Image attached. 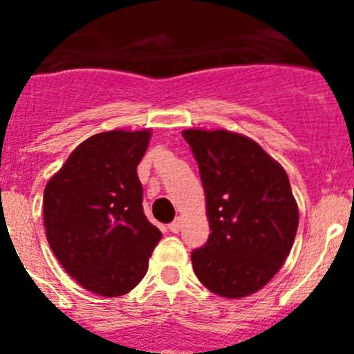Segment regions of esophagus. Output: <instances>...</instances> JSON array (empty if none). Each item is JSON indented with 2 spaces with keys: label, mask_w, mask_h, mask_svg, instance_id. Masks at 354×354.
Here are the masks:
<instances>
[{
  "label": "esophagus",
  "mask_w": 354,
  "mask_h": 354,
  "mask_svg": "<svg viewBox=\"0 0 354 354\" xmlns=\"http://www.w3.org/2000/svg\"><path fill=\"white\" fill-rule=\"evenodd\" d=\"M168 228H170V232L179 234L180 228H183V221H180V218H177V220H175V221H171V223L168 225Z\"/></svg>",
  "instance_id": "34e87169"
}]
</instances>
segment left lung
<instances>
[{
	"label": "left lung",
	"mask_w": 354,
	"mask_h": 354,
	"mask_svg": "<svg viewBox=\"0 0 354 354\" xmlns=\"http://www.w3.org/2000/svg\"><path fill=\"white\" fill-rule=\"evenodd\" d=\"M198 162L211 234L192 253L198 280L221 298L270 282L292 248L299 212L289 177L257 142L230 131L186 129Z\"/></svg>",
	"instance_id": "1"
}]
</instances>
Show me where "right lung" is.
Segmentation results:
<instances>
[{"label": "right lung", "mask_w": 354, "mask_h": 354, "mask_svg": "<svg viewBox=\"0 0 354 354\" xmlns=\"http://www.w3.org/2000/svg\"><path fill=\"white\" fill-rule=\"evenodd\" d=\"M149 142V129L93 134L44 189V227L55 257L81 287L106 298L142 282L161 239L143 212L136 174Z\"/></svg>", "instance_id": "add662e5"}]
</instances>
